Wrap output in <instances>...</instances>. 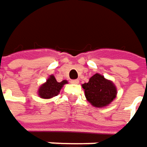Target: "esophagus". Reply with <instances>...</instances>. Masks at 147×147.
I'll list each match as a JSON object with an SVG mask.
<instances>
[{
  "label": "esophagus",
  "mask_w": 147,
  "mask_h": 147,
  "mask_svg": "<svg viewBox=\"0 0 147 147\" xmlns=\"http://www.w3.org/2000/svg\"><path fill=\"white\" fill-rule=\"evenodd\" d=\"M71 83H72V84H77L79 83V80H78V79H73V80L71 81Z\"/></svg>",
  "instance_id": "obj_1"
}]
</instances>
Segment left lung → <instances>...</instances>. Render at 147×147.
Listing matches in <instances>:
<instances>
[{
	"label": "left lung",
	"instance_id": "8db88e82",
	"mask_svg": "<svg viewBox=\"0 0 147 147\" xmlns=\"http://www.w3.org/2000/svg\"><path fill=\"white\" fill-rule=\"evenodd\" d=\"M82 87L84 89L87 100L97 107L107 106L116 98L117 88L115 85L98 74L90 78L89 81Z\"/></svg>",
	"mask_w": 147,
	"mask_h": 147
}]
</instances>
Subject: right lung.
Returning <instances> with one entry per match:
<instances>
[{"mask_svg":"<svg viewBox=\"0 0 147 147\" xmlns=\"http://www.w3.org/2000/svg\"><path fill=\"white\" fill-rule=\"evenodd\" d=\"M67 83L68 82L66 80H63L62 82L59 83L56 81L55 76L51 75L46 81V83L44 84L40 88L39 96L42 98H50L55 96H57L60 92L63 85Z\"/></svg>","mask_w":147,"mask_h":147,"instance_id":"1","label":"right lung"}]
</instances>
